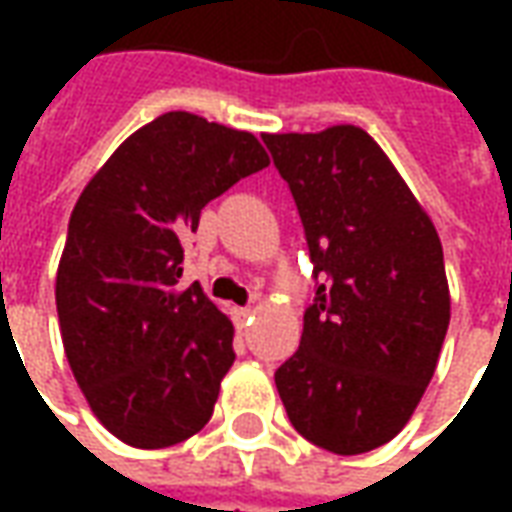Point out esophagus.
Wrapping results in <instances>:
<instances>
[{
    "label": "esophagus",
    "instance_id": "34e87169",
    "mask_svg": "<svg viewBox=\"0 0 512 512\" xmlns=\"http://www.w3.org/2000/svg\"><path fill=\"white\" fill-rule=\"evenodd\" d=\"M230 315H233V321L238 329H244L246 323L252 321V310H249V307H233V310H230Z\"/></svg>",
    "mask_w": 512,
    "mask_h": 512
}]
</instances>
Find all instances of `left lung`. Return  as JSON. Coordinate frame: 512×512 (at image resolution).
<instances>
[{
	"instance_id": "8db88e82",
	"label": "left lung",
	"mask_w": 512,
	"mask_h": 512,
	"mask_svg": "<svg viewBox=\"0 0 512 512\" xmlns=\"http://www.w3.org/2000/svg\"><path fill=\"white\" fill-rule=\"evenodd\" d=\"M263 142L296 200L315 277L299 351L274 373L282 406L323 450H376L414 414L450 326L439 233L362 128Z\"/></svg>"
}]
</instances>
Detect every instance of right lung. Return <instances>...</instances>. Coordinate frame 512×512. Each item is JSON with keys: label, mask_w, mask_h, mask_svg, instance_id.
<instances>
[{"label": "right lung", "mask_w": 512, "mask_h": 512, "mask_svg": "<svg viewBox=\"0 0 512 512\" xmlns=\"http://www.w3.org/2000/svg\"><path fill=\"white\" fill-rule=\"evenodd\" d=\"M263 167L252 134L167 112L117 147L73 208L57 271L62 345L95 417L131 447H172L211 419L233 323L197 282L180 285V241Z\"/></svg>", "instance_id": "add662e5"}]
</instances>
